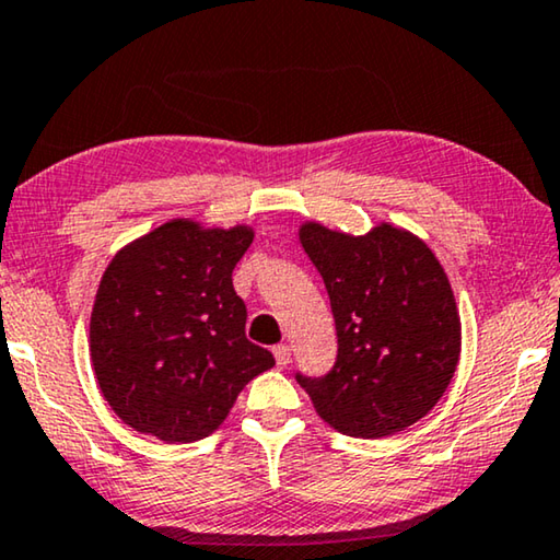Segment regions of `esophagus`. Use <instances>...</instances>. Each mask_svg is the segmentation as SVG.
Returning <instances> with one entry per match:
<instances>
[{
	"label": "esophagus",
	"mask_w": 560,
	"mask_h": 560,
	"mask_svg": "<svg viewBox=\"0 0 560 560\" xmlns=\"http://www.w3.org/2000/svg\"><path fill=\"white\" fill-rule=\"evenodd\" d=\"M272 352H275V363H278V368H285L290 363V346H278Z\"/></svg>",
	"instance_id": "1"
}]
</instances>
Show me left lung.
Listing matches in <instances>:
<instances>
[{"mask_svg": "<svg viewBox=\"0 0 560 560\" xmlns=\"http://www.w3.org/2000/svg\"><path fill=\"white\" fill-rule=\"evenodd\" d=\"M298 237L323 275L338 330L330 373L298 375L315 412L355 438H385L418 423L448 390L463 340L435 253L385 220L365 235L305 220Z\"/></svg>", "mask_w": 560, "mask_h": 560, "instance_id": "left-lung-1", "label": "left lung"}]
</instances>
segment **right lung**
<instances>
[{
	"label": "right lung",
	"instance_id": "add662e5",
	"mask_svg": "<svg viewBox=\"0 0 560 560\" xmlns=\"http://www.w3.org/2000/svg\"><path fill=\"white\" fill-rule=\"evenodd\" d=\"M250 225L162 222L119 247L90 317V360L109 408L137 433L165 443L212 435L240 390L275 365L247 340V310L232 270Z\"/></svg>",
	"mask_w": 560,
	"mask_h": 560
}]
</instances>
